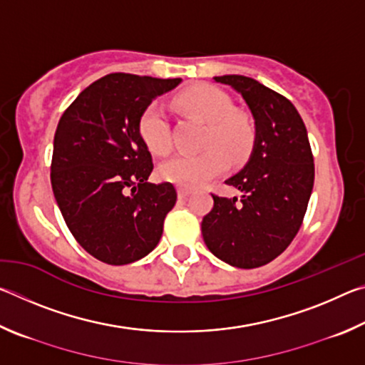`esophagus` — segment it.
<instances>
[{"label": "esophagus", "mask_w": 365, "mask_h": 365, "mask_svg": "<svg viewBox=\"0 0 365 365\" xmlns=\"http://www.w3.org/2000/svg\"><path fill=\"white\" fill-rule=\"evenodd\" d=\"M177 193H178V197H182V200H183V197H187V196L191 195V190L187 188V187H178Z\"/></svg>", "instance_id": "1"}]
</instances>
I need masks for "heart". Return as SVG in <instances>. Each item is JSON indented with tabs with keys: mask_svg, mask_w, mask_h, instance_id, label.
<instances>
[{
	"mask_svg": "<svg viewBox=\"0 0 365 365\" xmlns=\"http://www.w3.org/2000/svg\"><path fill=\"white\" fill-rule=\"evenodd\" d=\"M177 108L207 122L201 153H180L159 165V177L165 182L193 188L217 177L230 160H242L251 150L252 127L248 117L232 113V101L215 86L201 83L175 98ZM138 132L148 150L164 154L170 148V125L165 108L151 103L138 120Z\"/></svg>",
	"mask_w": 365,
	"mask_h": 365,
	"instance_id": "obj_1",
	"label": "heart"
}]
</instances>
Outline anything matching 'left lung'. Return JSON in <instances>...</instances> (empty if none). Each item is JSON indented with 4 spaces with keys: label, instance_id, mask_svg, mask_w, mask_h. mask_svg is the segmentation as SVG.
Masks as SVG:
<instances>
[{
    "label": "left lung",
    "instance_id": "1",
    "mask_svg": "<svg viewBox=\"0 0 365 365\" xmlns=\"http://www.w3.org/2000/svg\"><path fill=\"white\" fill-rule=\"evenodd\" d=\"M214 80L242 95L255 119V143L245 168L225 180L242 197L212 195L202 238L220 261L261 267L288 248L304 219L314 187L307 130L292 101L257 80L235 73Z\"/></svg>",
    "mask_w": 365,
    "mask_h": 365
}]
</instances>
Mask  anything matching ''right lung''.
<instances>
[{
  "label": "right lung",
  "mask_w": 365,
  "mask_h": 365,
  "mask_svg": "<svg viewBox=\"0 0 365 365\" xmlns=\"http://www.w3.org/2000/svg\"><path fill=\"white\" fill-rule=\"evenodd\" d=\"M182 78L109 73L80 93L58 123L51 187L73 238L98 261L123 265L156 248L174 185L148 183L151 153L138 120Z\"/></svg>",
  "instance_id": "right-lung-1"
}]
</instances>
